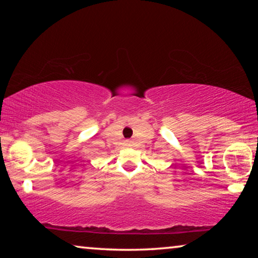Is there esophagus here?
I'll use <instances>...</instances> for the list:
<instances>
[{
	"label": "esophagus",
	"instance_id": "obj_1",
	"mask_svg": "<svg viewBox=\"0 0 258 258\" xmlns=\"http://www.w3.org/2000/svg\"><path fill=\"white\" fill-rule=\"evenodd\" d=\"M130 143H131V142H128V141H127V146H130Z\"/></svg>",
	"mask_w": 258,
	"mask_h": 258
}]
</instances>
